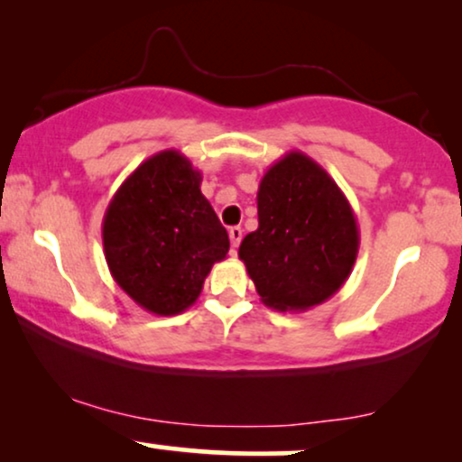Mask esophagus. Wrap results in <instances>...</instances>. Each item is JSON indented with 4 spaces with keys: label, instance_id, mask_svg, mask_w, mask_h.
Here are the masks:
<instances>
[{
    "label": "esophagus",
    "instance_id": "1",
    "mask_svg": "<svg viewBox=\"0 0 462 462\" xmlns=\"http://www.w3.org/2000/svg\"><path fill=\"white\" fill-rule=\"evenodd\" d=\"M227 235H230V243H232V247H238V245H241V241H243V230L238 226H232L230 230H227Z\"/></svg>",
    "mask_w": 462,
    "mask_h": 462
}]
</instances>
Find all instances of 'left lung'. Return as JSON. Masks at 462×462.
<instances>
[{"label": "left lung", "instance_id": "left-lung-1", "mask_svg": "<svg viewBox=\"0 0 462 462\" xmlns=\"http://www.w3.org/2000/svg\"><path fill=\"white\" fill-rule=\"evenodd\" d=\"M359 227L328 171L293 150L263 173L257 230L238 247L262 302L279 312L329 300L353 273Z\"/></svg>", "mask_w": 462, "mask_h": 462}]
</instances>
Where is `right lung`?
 Listing matches in <instances>:
<instances>
[{
	"mask_svg": "<svg viewBox=\"0 0 462 462\" xmlns=\"http://www.w3.org/2000/svg\"><path fill=\"white\" fill-rule=\"evenodd\" d=\"M200 183V171L181 152H158L126 177L103 215L109 273L153 315L189 309L230 249Z\"/></svg>",
	"mask_w": 462,
	"mask_h": 462,
	"instance_id": "add662e5",
	"label": "right lung"
}]
</instances>
